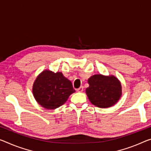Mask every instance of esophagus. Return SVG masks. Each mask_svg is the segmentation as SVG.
Masks as SVG:
<instances>
[{"label":"esophagus","instance_id":"obj_1","mask_svg":"<svg viewBox=\"0 0 151 151\" xmlns=\"http://www.w3.org/2000/svg\"><path fill=\"white\" fill-rule=\"evenodd\" d=\"M83 86H80V88H79L77 89V91L78 92H83Z\"/></svg>","mask_w":151,"mask_h":151}]
</instances>
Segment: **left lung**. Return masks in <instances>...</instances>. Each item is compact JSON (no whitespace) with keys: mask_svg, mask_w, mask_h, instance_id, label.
Wrapping results in <instances>:
<instances>
[{"mask_svg":"<svg viewBox=\"0 0 151 151\" xmlns=\"http://www.w3.org/2000/svg\"><path fill=\"white\" fill-rule=\"evenodd\" d=\"M89 87L86 90L88 98L92 105L100 108L114 105L122 96V85L114 76L96 74L90 77Z\"/></svg>","mask_w":151,"mask_h":151,"instance_id":"1","label":"left lung"}]
</instances>
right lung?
<instances>
[{
    "label": "right lung",
    "instance_id": "1",
    "mask_svg": "<svg viewBox=\"0 0 151 151\" xmlns=\"http://www.w3.org/2000/svg\"><path fill=\"white\" fill-rule=\"evenodd\" d=\"M32 92L39 105L46 109H55L63 105L76 90L61 72L45 70L34 81Z\"/></svg>",
    "mask_w": 151,
    "mask_h": 151
}]
</instances>
